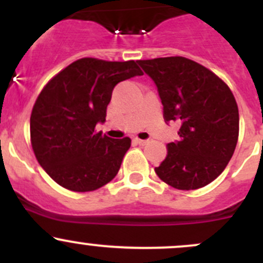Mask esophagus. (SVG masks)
Instances as JSON below:
<instances>
[{
  "label": "esophagus",
  "mask_w": 263,
  "mask_h": 263,
  "mask_svg": "<svg viewBox=\"0 0 263 263\" xmlns=\"http://www.w3.org/2000/svg\"><path fill=\"white\" fill-rule=\"evenodd\" d=\"M135 142H136V144H139V145H141V146H145V145L147 144V140H141V139H135Z\"/></svg>",
  "instance_id": "1"
}]
</instances>
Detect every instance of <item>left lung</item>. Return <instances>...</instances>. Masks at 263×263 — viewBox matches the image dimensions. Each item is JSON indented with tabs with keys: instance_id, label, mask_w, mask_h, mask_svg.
I'll return each mask as SVG.
<instances>
[{
	"instance_id": "obj_1",
	"label": "left lung",
	"mask_w": 263,
	"mask_h": 263,
	"mask_svg": "<svg viewBox=\"0 0 263 263\" xmlns=\"http://www.w3.org/2000/svg\"><path fill=\"white\" fill-rule=\"evenodd\" d=\"M158 87L164 121L181 123V139L155 173L166 184L190 191L216 179L234 154L239 112L227 84L213 71L185 57L137 61Z\"/></svg>"
}]
</instances>
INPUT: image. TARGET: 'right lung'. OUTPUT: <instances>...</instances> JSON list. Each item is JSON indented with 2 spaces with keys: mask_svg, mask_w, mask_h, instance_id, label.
<instances>
[{
  "mask_svg": "<svg viewBox=\"0 0 263 263\" xmlns=\"http://www.w3.org/2000/svg\"><path fill=\"white\" fill-rule=\"evenodd\" d=\"M144 75L135 61L81 58L43 87L30 116V140L42 168L55 183L90 192L112 181L131 139H110L95 131L104 123L118 82Z\"/></svg>",
  "mask_w": 263,
  "mask_h": 263,
  "instance_id": "right-lung-1",
  "label": "right lung"
}]
</instances>
